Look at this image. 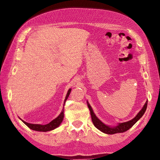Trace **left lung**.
I'll use <instances>...</instances> for the list:
<instances>
[{
	"mask_svg": "<svg viewBox=\"0 0 160 160\" xmlns=\"http://www.w3.org/2000/svg\"><path fill=\"white\" fill-rule=\"evenodd\" d=\"M87 105L90 110V112H91L92 121L94 126H95L97 129H99L100 131H101L102 132L108 134H113L116 133H122L126 132V131L129 130L138 120H140V118L143 116V114L145 113L147 109V101H146L145 105H143L142 108L140 110V112L137 113V115L135 116L133 119L126 122L118 123V124L115 126H109V125L104 124L103 122H101L99 118L96 116L95 113H94L91 105L88 103V101H87Z\"/></svg>",
	"mask_w": 160,
	"mask_h": 160,
	"instance_id": "obj_1",
	"label": "left lung"
}]
</instances>
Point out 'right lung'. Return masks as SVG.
Masks as SVG:
<instances>
[{
	"mask_svg": "<svg viewBox=\"0 0 160 160\" xmlns=\"http://www.w3.org/2000/svg\"><path fill=\"white\" fill-rule=\"evenodd\" d=\"M72 89L69 88L68 91V93L66 96H65V99L64 100V103H63V108L62 109V111L60 113L59 115L57 116L55 119L52 120L51 122H49L47 124H30V123H28L25 121H23L22 120L21 118H19V119L21 120L24 124H25L28 128H30V129L36 130V131H39V132H48V131H51L57 128V127H59V125L61 124L63 120V117H64V105L65 103V101L68 99V98L69 95V94L71 92Z\"/></svg>",
	"mask_w": 160,
	"mask_h": 160,
	"instance_id": "1",
	"label": "right lung"
}]
</instances>
